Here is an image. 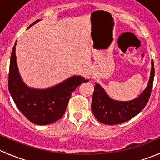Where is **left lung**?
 <instances>
[{
    "mask_svg": "<svg viewBox=\"0 0 160 160\" xmlns=\"http://www.w3.org/2000/svg\"><path fill=\"white\" fill-rule=\"evenodd\" d=\"M151 73L146 88L136 98L128 101H116L108 96L101 85L95 83L91 109L93 115L101 123L118 125L130 120L146 107L152 92L154 79V63L151 61Z\"/></svg>",
    "mask_w": 160,
    "mask_h": 160,
    "instance_id": "left-lung-1",
    "label": "left lung"
}]
</instances>
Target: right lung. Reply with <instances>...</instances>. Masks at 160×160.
<instances>
[{"instance_id":"1","label":"right lung","mask_w":160,"mask_h":160,"mask_svg":"<svg viewBox=\"0 0 160 160\" xmlns=\"http://www.w3.org/2000/svg\"><path fill=\"white\" fill-rule=\"evenodd\" d=\"M35 21L28 28L35 25ZM16 41L11 56L8 90L18 110L32 123L49 125L63 116L72 92L81 83L88 82L81 76H72L57 85L35 89L27 86L21 77L16 59Z\"/></svg>"}]
</instances>
